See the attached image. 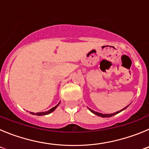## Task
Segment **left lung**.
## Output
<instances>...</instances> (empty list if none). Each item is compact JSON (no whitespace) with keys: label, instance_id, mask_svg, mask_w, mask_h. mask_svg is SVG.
Masks as SVG:
<instances>
[{"label":"left lung","instance_id":"obj_1","mask_svg":"<svg viewBox=\"0 0 149 149\" xmlns=\"http://www.w3.org/2000/svg\"><path fill=\"white\" fill-rule=\"evenodd\" d=\"M127 106L125 107V108H124V109H122V110H119V111H117V112H116V113H110V114H103V113H98V112L93 111V110H91V109H89V110H90V111L92 112L93 113L95 114V115L98 116L104 117H104H105V118H107V117H111V116H113L116 115V114H118V113H120V112H122V110H125V109L127 108Z\"/></svg>","mask_w":149,"mask_h":149}]
</instances>
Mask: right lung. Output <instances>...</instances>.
<instances>
[{
	"mask_svg": "<svg viewBox=\"0 0 149 149\" xmlns=\"http://www.w3.org/2000/svg\"><path fill=\"white\" fill-rule=\"evenodd\" d=\"M60 104V103L56 105V106H55L54 107H53V108H51V110H49L48 111H45V112H41V113H30L31 114H33V115H36V116H45V115H48V114L51 113H52V112L54 111V110H55V109L57 107V106Z\"/></svg>",
	"mask_w": 149,
	"mask_h": 149,
	"instance_id": "1",
	"label": "right lung"
}]
</instances>
